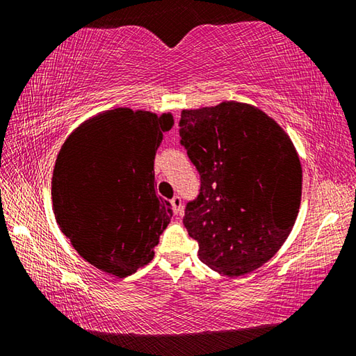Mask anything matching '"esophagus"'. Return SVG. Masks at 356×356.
<instances>
[{
	"instance_id": "1",
	"label": "esophagus",
	"mask_w": 356,
	"mask_h": 356,
	"mask_svg": "<svg viewBox=\"0 0 356 356\" xmlns=\"http://www.w3.org/2000/svg\"><path fill=\"white\" fill-rule=\"evenodd\" d=\"M171 206H172V210H174V213H176V215L182 212V200H180L179 196H174L172 197Z\"/></svg>"
}]
</instances>
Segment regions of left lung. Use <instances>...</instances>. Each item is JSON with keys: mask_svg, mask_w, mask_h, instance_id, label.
<instances>
[{"mask_svg": "<svg viewBox=\"0 0 356 356\" xmlns=\"http://www.w3.org/2000/svg\"><path fill=\"white\" fill-rule=\"evenodd\" d=\"M180 138L201 174L184 225L201 261L225 276L268 262L297 220L300 156L284 129L261 108L226 100L184 110Z\"/></svg>", "mask_w": 356, "mask_h": 356, "instance_id": "1", "label": "left lung"}]
</instances>
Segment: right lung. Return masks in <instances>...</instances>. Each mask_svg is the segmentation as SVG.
Returning a JSON list of instances; mask_svg holds the SVG:
<instances>
[{
    "mask_svg": "<svg viewBox=\"0 0 356 356\" xmlns=\"http://www.w3.org/2000/svg\"><path fill=\"white\" fill-rule=\"evenodd\" d=\"M171 113L113 108L81 122L59 149L51 201L84 261L125 278L154 259L172 209L155 195L154 159Z\"/></svg>",
    "mask_w": 356,
    "mask_h": 356,
    "instance_id": "obj_1",
    "label": "right lung"
}]
</instances>
